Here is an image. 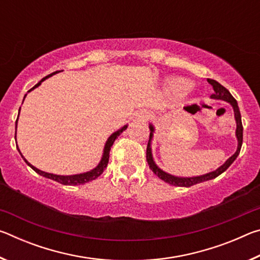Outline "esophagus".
<instances>
[{
  "label": "esophagus",
  "instance_id": "1",
  "mask_svg": "<svg viewBox=\"0 0 260 260\" xmlns=\"http://www.w3.org/2000/svg\"><path fill=\"white\" fill-rule=\"evenodd\" d=\"M138 117L140 118V119H142V120H147L148 118H149V112L146 111V110H142V111L139 112Z\"/></svg>",
  "mask_w": 260,
  "mask_h": 260
}]
</instances>
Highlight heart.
Instances as JSON below:
<instances>
[{
    "label": "heart",
    "mask_w": 260,
    "mask_h": 260,
    "mask_svg": "<svg viewBox=\"0 0 260 260\" xmlns=\"http://www.w3.org/2000/svg\"><path fill=\"white\" fill-rule=\"evenodd\" d=\"M169 87L171 90L175 91V93H182V91H186L188 88H189V82L187 80H184V79H172L169 82Z\"/></svg>",
    "instance_id": "1"
}]
</instances>
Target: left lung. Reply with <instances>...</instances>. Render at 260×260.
<instances>
[{"label": "left lung", "mask_w": 260, "mask_h": 260, "mask_svg": "<svg viewBox=\"0 0 260 260\" xmlns=\"http://www.w3.org/2000/svg\"><path fill=\"white\" fill-rule=\"evenodd\" d=\"M208 81H209V83H211V85H212L213 90H214V94L211 95V98L217 99V100H223V101H226V102H230L232 104L233 109H234L235 120H236V136H237V141H239V146H237V150H236V152L231 158H228L225 164H223L222 166H220L218 170L213 171V172L208 173V174H204V175H201V177H193V178H178V177H173V175H171L169 173L164 172V171H161L159 167H158L155 164V161H153V159H152L150 143H151V139H152L153 127H152V125H150V131L151 132H150V135H149V141H148V146H147V161H148V164H149V167H150L152 172L155 173L158 178L161 179V180H164V181L167 182V183L172 184V186L190 187V186H193V184H196V183L204 182V181H208V180L217 178L218 175H220L222 172H225V171L228 169V167H230L233 164V161L236 159L237 156H239L240 151H241L242 142H243V126H242L241 112H240V109H239V105H237L236 100L233 98L230 91H228L225 87L220 85L218 81L213 80V79H208Z\"/></svg>", "instance_id": "left-lung-1"}]
</instances>
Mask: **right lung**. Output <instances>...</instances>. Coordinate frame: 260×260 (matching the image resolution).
Instances as JSON below:
<instances>
[{"instance_id":"right-lung-1","label":"right lung","mask_w":260,"mask_h":260,"mask_svg":"<svg viewBox=\"0 0 260 260\" xmlns=\"http://www.w3.org/2000/svg\"><path fill=\"white\" fill-rule=\"evenodd\" d=\"M57 72H60V71H56V72H54V73L49 74V76L45 77L40 82H38L37 85H35V86L32 88V89H29L28 91L33 90L34 88H37L38 86H40L41 82H42L43 80H46L47 78L51 77L52 74H55V73H57ZM25 98H26V95H25ZM25 98H24V99H25ZM19 111H20V109H19ZM18 116H19V113H18ZM17 120H18V118H17ZM17 120H16V128H17ZM126 128H127V126H124V127H122V128L118 129L117 132H114V133H113L111 136H110V138H109L108 141H107V144H105V147H104L103 157H102V159H101L100 164H99L98 166H96L94 170L89 171V172L82 173V174H76V175H56V174H51V173H46V172H43V171L38 170L37 167H34L33 165H30L29 162H28L27 160H26L25 158L23 157V155H21V153H20V155H21V157L24 158V160L26 161V164L32 167V169L35 171V172H37L38 174L42 175V177H46V178H48V179H51V180H54V181H57V182H59V183H61V184H65V186H77V184H83V183H86V182H88V181H91V180L98 179V178L100 177V175L103 173V171L105 170V167L108 166L109 157H110V150H111V147H112L113 142H114V141H116V139L118 138V136H119ZM18 151H19V148H18ZM19 152H20V151H19Z\"/></svg>"}]
</instances>
